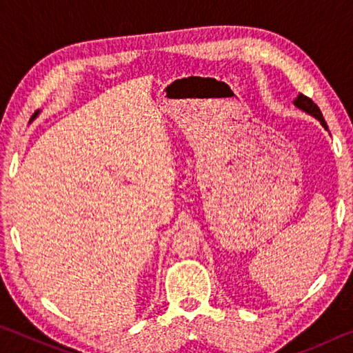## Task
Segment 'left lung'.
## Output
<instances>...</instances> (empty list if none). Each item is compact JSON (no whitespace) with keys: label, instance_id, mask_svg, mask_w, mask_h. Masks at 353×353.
Wrapping results in <instances>:
<instances>
[{"label":"left lung","instance_id":"obj_1","mask_svg":"<svg viewBox=\"0 0 353 353\" xmlns=\"http://www.w3.org/2000/svg\"><path fill=\"white\" fill-rule=\"evenodd\" d=\"M294 104L299 107V109L305 110V112H308V113H310V115H313L316 119H319L322 126H324V128L327 129V123H325L324 117H322V113H321V110H319V107L316 105V104L313 103V101L310 99L308 97H305V94H302V93H299V97L296 98Z\"/></svg>","mask_w":353,"mask_h":353}]
</instances>
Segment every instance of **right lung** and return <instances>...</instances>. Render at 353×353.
<instances>
[{"label":"right lung","mask_w":353,"mask_h":353,"mask_svg":"<svg viewBox=\"0 0 353 353\" xmlns=\"http://www.w3.org/2000/svg\"><path fill=\"white\" fill-rule=\"evenodd\" d=\"M37 113H39V110H37V112H35V113H34V115H32V117H35V115H37Z\"/></svg>","instance_id":"right-lung-1"}]
</instances>
